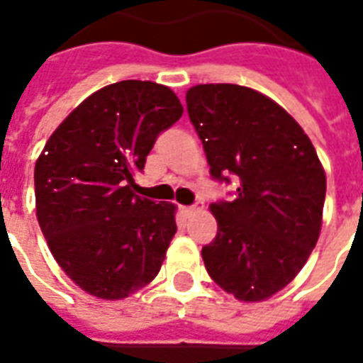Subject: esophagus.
Here are the masks:
<instances>
[{"instance_id": "34e87169", "label": "esophagus", "mask_w": 363, "mask_h": 363, "mask_svg": "<svg viewBox=\"0 0 363 363\" xmlns=\"http://www.w3.org/2000/svg\"><path fill=\"white\" fill-rule=\"evenodd\" d=\"M199 209H201L199 205H190V207H181V213L184 216H192L194 213H196V211H199Z\"/></svg>"}]
</instances>
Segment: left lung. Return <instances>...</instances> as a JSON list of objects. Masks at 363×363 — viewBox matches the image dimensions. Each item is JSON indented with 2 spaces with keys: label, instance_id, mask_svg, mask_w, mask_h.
<instances>
[{
  "label": "left lung",
  "instance_id": "8db88e82",
  "mask_svg": "<svg viewBox=\"0 0 363 363\" xmlns=\"http://www.w3.org/2000/svg\"><path fill=\"white\" fill-rule=\"evenodd\" d=\"M190 122L211 177L230 182L232 201L211 203L216 238L201 248L211 279L241 301H262L303 267L322 226L326 173L301 125L264 94L239 84L186 92Z\"/></svg>",
  "mask_w": 363,
  "mask_h": 363
}]
</instances>
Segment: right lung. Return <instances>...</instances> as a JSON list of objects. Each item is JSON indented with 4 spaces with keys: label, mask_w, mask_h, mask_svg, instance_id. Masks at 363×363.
Returning a JSON list of instances; mask_svg holds the SVG:
<instances>
[{
    "label": "right lung",
    "mask_w": 363,
    "mask_h": 363,
    "mask_svg": "<svg viewBox=\"0 0 363 363\" xmlns=\"http://www.w3.org/2000/svg\"><path fill=\"white\" fill-rule=\"evenodd\" d=\"M182 116L167 86L121 81L86 98L35 164V209L54 259L84 292L122 299L158 275L175 205L133 194V175Z\"/></svg>",
    "instance_id": "right-lung-1"
}]
</instances>
